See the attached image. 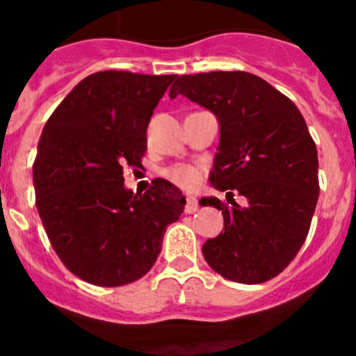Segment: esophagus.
Instances as JSON below:
<instances>
[{
	"label": "esophagus",
	"mask_w": 356,
	"mask_h": 356,
	"mask_svg": "<svg viewBox=\"0 0 356 356\" xmlns=\"http://www.w3.org/2000/svg\"><path fill=\"white\" fill-rule=\"evenodd\" d=\"M197 208H200V203H197V200H195V197H187L185 211H187V213H194V211H197Z\"/></svg>",
	"instance_id": "1"
}]
</instances>
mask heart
Returning a JSON list of instances; mask_svg holds the SVG:
<instances>
[{
	"label": "heart",
	"mask_w": 356,
	"mask_h": 356,
	"mask_svg": "<svg viewBox=\"0 0 356 356\" xmlns=\"http://www.w3.org/2000/svg\"><path fill=\"white\" fill-rule=\"evenodd\" d=\"M165 175L172 184L185 191H194L201 181V171L194 165H176V168L169 169Z\"/></svg>",
	"instance_id": "heart-1"
}]
</instances>
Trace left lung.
Here are the masks:
<instances>
[{"mask_svg":"<svg viewBox=\"0 0 356 356\" xmlns=\"http://www.w3.org/2000/svg\"><path fill=\"white\" fill-rule=\"evenodd\" d=\"M176 95L215 114L220 138L210 181L226 197L247 200L231 208L213 195L200 201L224 215V233L207 240L204 259L233 282H266L304 245L318 203V149L307 123L288 97L249 72L180 76L169 90Z\"/></svg>","mask_w":356,"mask_h":356,"instance_id":"1","label":"left lung"}]
</instances>
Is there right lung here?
<instances>
[{"label": "right lung", "mask_w": 356, "mask_h": 356, "mask_svg": "<svg viewBox=\"0 0 356 356\" xmlns=\"http://www.w3.org/2000/svg\"><path fill=\"white\" fill-rule=\"evenodd\" d=\"M175 77L91 74L42 130L33 164L38 215L63 265L90 284L141 279L184 213L185 195L171 181L134 194L123 178V165H141L149 118Z\"/></svg>", "instance_id": "right-lung-1"}]
</instances>
